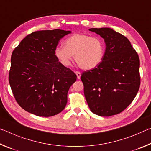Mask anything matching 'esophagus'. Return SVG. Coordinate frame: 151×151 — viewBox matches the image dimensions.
Wrapping results in <instances>:
<instances>
[{
	"label": "esophagus",
	"instance_id": "obj_1",
	"mask_svg": "<svg viewBox=\"0 0 151 151\" xmlns=\"http://www.w3.org/2000/svg\"><path fill=\"white\" fill-rule=\"evenodd\" d=\"M75 73L76 75H77V78L78 80H80V78H81V73L80 72V71H75Z\"/></svg>",
	"mask_w": 151,
	"mask_h": 151
}]
</instances>
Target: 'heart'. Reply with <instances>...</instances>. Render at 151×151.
<instances>
[{"label":"heart","mask_w":151,"mask_h":151,"mask_svg":"<svg viewBox=\"0 0 151 151\" xmlns=\"http://www.w3.org/2000/svg\"><path fill=\"white\" fill-rule=\"evenodd\" d=\"M105 50L104 41L100 37L76 33L64 41V46H57L54 54L64 66H70L74 55L81 68L92 70L102 62Z\"/></svg>","instance_id":"b5f03b06"}]
</instances>
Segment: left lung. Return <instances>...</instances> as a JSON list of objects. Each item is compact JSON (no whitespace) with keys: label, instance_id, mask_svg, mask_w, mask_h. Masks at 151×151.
Masks as SVG:
<instances>
[{"label":"left lung","instance_id":"obj_1","mask_svg":"<svg viewBox=\"0 0 151 151\" xmlns=\"http://www.w3.org/2000/svg\"><path fill=\"white\" fill-rule=\"evenodd\" d=\"M89 30L102 37L106 47L100 65L81 73L86 101L96 115L118 114L131 104L139 90V58L122 34L108 27Z\"/></svg>","mask_w":151,"mask_h":151}]
</instances>
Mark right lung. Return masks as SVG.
Returning a JSON list of instances; mask_svg holds the SVG:
<instances>
[{
  "label": "right lung",
  "instance_id": "right-lung-1",
  "mask_svg": "<svg viewBox=\"0 0 151 151\" xmlns=\"http://www.w3.org/2000/svg\"><path fill=\"white\" fill-rule=\"evenodd\" d=\"M70 31H35L14 49L9 80L17 103L29 113L49 117L60 113L77 76L56 58L59 41Z\"/></svg>",
  "mask_w": 151,
  "mask_h": 151
}]
</instances>
